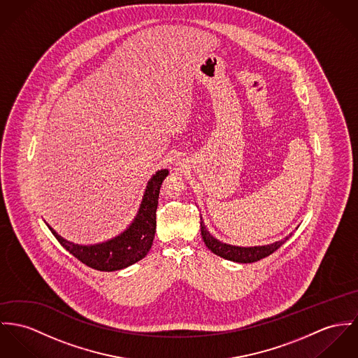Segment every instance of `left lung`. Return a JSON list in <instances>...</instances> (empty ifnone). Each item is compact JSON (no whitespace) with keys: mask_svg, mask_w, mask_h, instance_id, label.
Segmentation results:
<instances>
[{"mask_svg":"<svg viewBox=\"0 0 358 358\" xmlns=\"http://www.w3.org/2000/svg\"><path fill=\"white\" fill-rule=\"evenodd\" d=\"M200 220H201V217H200ZM200 231H201V237L204 240L206 247L208 248L213 253L218 255L226 260L236 262V263H253V262H257L263 257H267L273 252H275L276 249L280 245H283L292 236V233H290L283 240H279V241H275V243L268 244V245L236 247V245L224 244L220 240H217L214 236H211V233L206 229V224L203 223V220L200 222Z\"/></svg>","mask_w":358,"mask_h":358,"instance_id":"obj_1","label":"left lung"}]
</instances>
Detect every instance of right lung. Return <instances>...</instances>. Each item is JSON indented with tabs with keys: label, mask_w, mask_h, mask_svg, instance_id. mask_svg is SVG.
Listing matches in <instances>:
<instances>
[{
	"label": "right lung",
	"mask_w": 358,
	"mask_h": 358,
	"mask_svg": "<svg viewBox=\"0 0 358 358\" xmlns=\"http://www.w3.org/2000/svg\"><path fill=\"white\" fill-rule=\"evenodd\" d=\"M169 174L167 169L158 170L147 182L138 214L131 224L108 241L82 245L61 237L48 224L58 243L85 266L98 271H118L135 264L148 253L157 229V207L161 185Z\"/></svg>",
	"instance_id": "obj_1"
}]
</instances>
